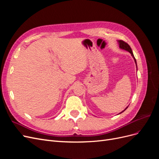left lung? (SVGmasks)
<instances>
[{
  "instance_id": "obj_1",
  "label": "left lung",
  "mask_w": 159,
  "mask_h": 159,
  "mask_svg": "<svg viewBox=\"0 0 159 159\" xmlns=\"http://www.w3.org/2000/svg\"><path fill=\"white\" fill-rule=\"evenodd\" d=\"M119 47L121 48H122V49H124V50H127V51H128L130 54H131V55H132V56L134 57V61H135V63L137 64V62H136V60H135V58H134V55H133V52H132V50H131V47H130V46L127 44V42H124L123 40H119ZM137 65V64H136ZM127 108L125 109L123 111H125L126 109H127ZM123 111H122V112H123ZM121 112V113H122Z\"/></svg>"
}]
</instances>
